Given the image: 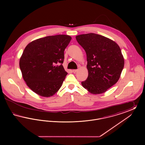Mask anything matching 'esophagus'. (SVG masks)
Wrapping results in <instances>:
<instances>
[{"label":"esophagus","mask_w":145,"mask_h":145,"mask_svg":"<svg viewBox=\"0 0 145 145\" xmlns=\"http://www.w3.org/2000/svg\"><path fill=\"white\" fill-rule=\"evenodd\" d=\"M77 71H78L77 69H73L72 71H73V72L74 73H76V72H77Z\"/></svg>","instance_id":"obj_1"}]
</instances>
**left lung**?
Wrapping results in <instances>:
<instances>
[{
  "label": "left lung",
  "instance_id": "obj_1",
  "mask_svg": "<svg viewBox=\"0 0 145 145\" xmlns=\"http://www.w3.org/2000/svg\"><path fill=\"white\" fill-rule=\"evenodd\" d=\"M87 56L88 77L82 82L92 94H101L117 83L124 67V60L117 43L105 36L89 33L76 37Z\"/></svg>",
  "mask_w": 145,
  "mask_h": 145
}]
</instances>
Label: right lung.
<instances>
[{"mask_svg": "<svg viewBox=\"0 0 145 145\" xmlns=\"http://www.w3.org/2000/svg\"><path fill=\"white\" fill-rule=\"evenodd\" d=\"M72 38L66 35L49 36L29 43L20 60L22 76L28 87L44 97L59 90L67 73L62 66L64 50Z\"/></svg>", "mask_w": 145, "mask_h": 145, "instance_id": "right-lung-1", "label": "right lung"}]
</instances>
